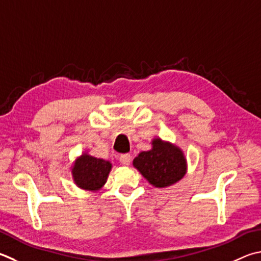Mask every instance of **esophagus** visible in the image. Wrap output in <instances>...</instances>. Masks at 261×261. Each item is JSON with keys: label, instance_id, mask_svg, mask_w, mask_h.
Returning <instances> with one entry per match:
<instances>
[{"label": "esophagus", "instance_id": "34e87169", "mask_svg": "<svg viewBox=\"0 0 261 261\" xmlns=\"http://www.w3.org/2000/svg\"><path fill=\"white\" fill-rule=\"evenodd\" d=\"M120 162L124 165H129L131 162V155L130 154H121L120 155Z\"/></svg>", "mask_w": 261, "mask_h": 261}]
</instances>
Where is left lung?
<instances>
[{"instance_id": "left-lung-1", "label": "left lung", "mask_w": 261, "mask_h": 261, "mask_svg": "<svg viewBox=\"0 0 261 261\" xmlns=\"http://www.w3.org/2000/svg\"><path fill=\"white\" fill-rule=\"evenodd\" d=\"M153 148L141 151L134 165L155 187H167L177 182L186 173V161L178 147L161 139L153 140Z\"/></svg>"}]
</instances>
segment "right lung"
Listing matches in <instances>:
<instances>
[{
    "label": "right lung",
    "mask_w": 261,
    "mask_h": 261,
    "mask_svg": "<svg viewBox=\"0 0 261 261\" xmlns=\"http://www.w3.org/2000/svg\"><path fill=\"white\" fill-rule=\"evenodd\" d=\"M112 164L108 161L82 155L72 170L74 181L79 187L97 191L106 182Z\"/></svg>",
    "instance_id": "right-lung-1"
}]
</instances>
